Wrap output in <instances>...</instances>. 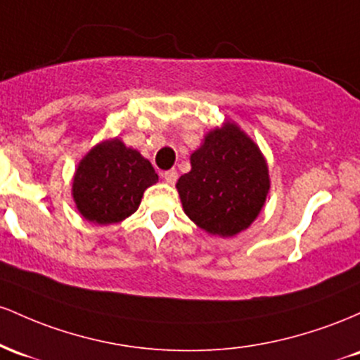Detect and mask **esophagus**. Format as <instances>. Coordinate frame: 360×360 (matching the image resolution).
<instances>
[{"label":"esophagus","instance_id":"34e87169","mask_svg":"<svg viewBox=\"0 0 360 360\" xmlns=\"http://www.w3.org/2000/svg\"><path fill=\"white\" fill-rule=\"evenodd\" d=\"M161 176H163V180L167 181V184L173 185L176 181V179H179V172H176V169H168V172L161 173Z\"/></svg>","mask_w":360,"mask_h":360}]
</instances>
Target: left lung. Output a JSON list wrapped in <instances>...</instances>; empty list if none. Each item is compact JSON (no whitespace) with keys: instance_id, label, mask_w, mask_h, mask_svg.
Segmentation results:
<instances>
[{"instance_id":"left-lung-1","label":"left lung","mask_w":360,"mask_h":360,"mask_svg":"<svg viewBox=\"0 0 360 360\" xmlns=\"http://www.w3.org/2000/svg\"><path fill=\"white\" fill-rule=\"evenodd\" d=\"M176 181L181 205L204 231L229 238L248 228L270 188L267 161L234 122L212 129Z\"/></svg>"}]
</instances>
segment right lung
<instances>
[{
  "instance_id": "1",
  "label": "right lung",
  "mask_w": 360,
  "mask_h": 360,
  "mask_svg": "<svg viewBox=\"0 0 360 360\" xmlns=\"http://www.w3.org/2000/svg\"><path fill=\"white\" fill-rule=\"evenodd\" d=\"M156 181L153 165L115 137L96 144L79 161L72 199L90 223H120L137 211L144 191Z\"/></svg>"
}]
</instances>
